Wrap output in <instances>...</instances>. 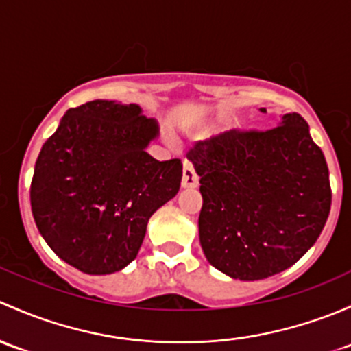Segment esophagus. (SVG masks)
I'll use <instances>...</instances> for the list:
<instances>
[{"mask_svg": "<svg viewBox=\"0 0 351 351\" xmlns=\"http://www.w3.org/2000/svg\"><path fill=\"white\" fill-rule=\"evenodd\" d=\"M199 186V177L194 172V167L191 162H184L182 167V187L184 189H194Z\"/></svg>", "mask_w": 351, "mask_h": 351, "instance_id": "1", "label": "esophagus"}]
</instances>
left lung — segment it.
<instances>
[{
    "label": "left lung",
    "mask_w": 351,
    "mask_h": 351,
    "mask_svg": "<svg viewBox=\"0 0 351 351\" xmlns=\"http://www.w3.org/2000/svg\"><path fill=\"white\" fill-rule=\"evenodd\" d=\"M187 157L201 184V247L219 272L267 279L316 243L331 208L330 172L301 114L265 132L221 133Z\"/></svg>",
    "instance_id": "1"
}]
</instances>
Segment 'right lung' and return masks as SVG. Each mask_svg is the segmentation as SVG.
<instances>
[{
  "instance_id": "obj_1",
  "label": "right lung",
  "mask_w": 351,
  "mask_h": 351,
  "mask_svg": "<svg viewBox=\"0 0 351 351\" xmlns=\"http://www.w3.org/2000/svg\"><path fill=\"white\" fill-rule=\"evenodd\" d=\"M158 123L138 104L95 99L72 108L43 143L30 187L32 213L59 258L91 276L125 269L147 223L179 193V158L158 162L147 147Z\"/></svg>"
}]
</instances>
